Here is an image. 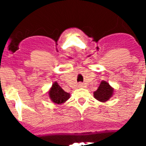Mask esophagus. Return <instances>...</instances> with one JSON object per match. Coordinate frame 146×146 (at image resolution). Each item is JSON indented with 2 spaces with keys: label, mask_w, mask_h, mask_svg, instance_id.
<instances>
[{
  "label": "esophagus",
  "mask_w": 146,
  "mask_h": 146,
  "mask_svg": "<svg viewBox=\"0 0 146 146\" xmlns=\"http://www.w3.org/2000/svg\"><path fill=\"white\" fill-rule=\"evenodd\" d=\"M78 87H79V88H83L84 85L82 83H79L78 84Z\"/></svg>",
  "instance_id": "esophagus-1"
}]
</instances>
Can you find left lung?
I'll list each match as a JSON object with an SVG mask.
<instances>
[{"mask_svg": "<svg viewBox=\"0 0 146 146\" xmlns=\"http://www.w3.org/2000/svg\"><path fill=\"white\" fill-rule=\"evenodd\" d=\"M114 89L105 80H102L98 90L93 92L94 98L101 102L108 101L114 95Z\"/></svg>", "mask_w": 146, "mask_h": 146, "instance_id": "8db88e82", "label": "left lung"}]
</instances>
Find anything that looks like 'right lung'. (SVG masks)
<instances>
[{
  "label": "right lung",
  "mask_w": 146,
  "mask_h": 146,
  "mask_svg": "<svg viewBox=\"0 0 146 146\" xmlns=\"http://www.w3.org/2000/svg\"><path fill=\"white\" fill-rule=\"evenodd\" d=\"M50 100L56 104H62L70 98V93L65 92L58 82H54L48 92Z\"/></svg>",
  "instance_id": "add662e5"
}]
</instances>
